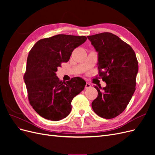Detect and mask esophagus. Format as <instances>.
<instances>
[{
    "label": "esophagus",
    "instance_id": "34e87169",
    "mask_svg": "<svg viewBox=\"0 0 155 155\" xmlns=\"http://www.w3.org/2000/svg\"><path fill=\"white\" fill-rule=\"evenodd\" d=\"M91 87V84L88 83H87L86 85H85V88H90Z\"/></svg>",
    "mask_w": 155,
    "mask_h": 155
}]
</instances>
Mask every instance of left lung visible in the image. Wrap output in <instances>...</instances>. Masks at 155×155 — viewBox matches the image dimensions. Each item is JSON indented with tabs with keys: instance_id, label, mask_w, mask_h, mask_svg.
I'll return each mask as SVG.
<instances>
[{
	"instance_id": "8db88e82",
	"label": "left lung",
	"mask_w": 155,
	"mask_h": 155,
	"mask_svg": "<svg viewBox=\"0 0 155 155\" xmlns=\"http://www.w3.org/2000/svg\"><path fill=\"white\" fill-rule=\"evenodd\" d=\"M87 37L97 52L99 76L107 84L103 88L94 86L98 94L92 109L101 118H114L124 112L135 91L137 56L130 46L111 33Z\"/></svg>"
}]
</instances>
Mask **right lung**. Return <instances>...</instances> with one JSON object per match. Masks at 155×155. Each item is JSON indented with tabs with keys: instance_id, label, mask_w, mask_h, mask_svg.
Returning a JSON list of instances; mask_svg holds the SVG:
<instances>
[{
	"instance_id": "1",
	"label": "right lung",
	"mask_w": 155,
	"mask_h": 155,
	"mask_svg": "<svg viewBox=\"0 0 155 155\" xmlns=\"http://www.w3.org/2000/svg\"><path fill=\"white\" fill-rule=\"evenodd\" d=\"M86 40L85 36L59 34L38 41L30 51L24 79L30 104L43 118L51 121L66 118L73 98L85 88L82 78L62 81L55 72Z\"/></svg>"
}]
</instances>
